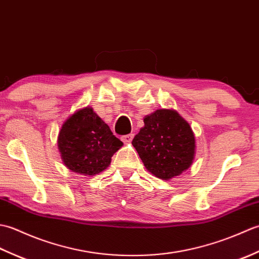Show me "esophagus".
I'll return each instance as SVG.
<instances>
[{"instance_id": "34e87169", "label": "esophagus", "mask_w": 259, "mask_h": 259, "mask_svg": "<svg viewBox=\"0 0 259 259\" xmlns=\"http://www.w3.org/2000/svg\"><path fill=\"white\" fill-rule=\"evenodd\" d=\"M134 139V135L133 134H129V135H124L121 137V140H122L124 144H129V142L133 141Z\"/></svg>"}]
</instances>
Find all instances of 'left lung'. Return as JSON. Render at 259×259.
I'll list each match as a JSON object with an SVG mask.
<instances>
[{
  "instance_id": "8db88e82",
  "label": "left lung",
  "mask_w": 259,
  "mask_h": 259,
  "mask_svg": "<svg viewBox=\"0 0 259 259\" xmlns=\"http://www.w3.org/2000/svg\"><path fill=\"white\" fill-rule=\"evenodd\" d=\"M145 126L133 145L146 168L160 179H171L190 167L195 156V136L189 123L168 109L144 119Z\"/></svg>"
}]
</instances>
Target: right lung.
<instances>
[{"mask_svg":"<svg viewBox=\"0 0 259 259\" xmlns=\"http://www.w3.org/2000/svg\"><path fill=\"white\" fill-rule=\"evenodd\" d=\"M123 144L91 108L76 111L60 130L58 146L70 170L84 176L103 171Z\"/></svg>","mask_w":259,"mask_h":259,"instance_id":"1","label":"right lung"}]
</instances>
